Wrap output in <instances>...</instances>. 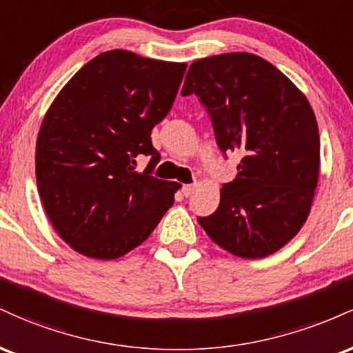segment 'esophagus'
I'll list each match as a JSON object with an SVG mask.
<instances>
[{"label":"esophagus","mask_w":353,"mask_h":353,"mask_svg":"<svg viewBox=\"0 0 353 353\" xmlns=\"http://www.w3.org/2000/svg\"><path fill=\"white\" fill-rule=\"evenodd\" d=\"M192 192H194V185H190V184H185V185H182V194H184L185 197L192 196Z\"/></svg>","instance_id":"obj_1"}]
</instances>
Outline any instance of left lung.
<instances>
[{
  "label": "left lung",
  "mask_w": 353,
  "mask_h": 353,
  "mask_svg": "<svg viewBox=\"0 0 353 353\" xmlns=\"http://www.w3.org/2000/svg\"><path fill=\"white\" fill-rule=\"evenodd\" d=\"M181 94L199 98L219 149L241 157L216 212L197 219L202 229L237 257L277 252L305 224L317 188L320 137L309 101L274 64L250 52L194 61Z\"/></svg>",
  "instance_id": "obj_1"
}]
</instances>
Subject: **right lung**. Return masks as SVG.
Here are the masks:
<instances>
[{"label": "right lung", "mask_w": 353, "mask_h": 353, "mask_svg": "<svg viewBox=\"0 0 353 353\" xmlns=\"http://www.w3.org/2000/svg\"><path fill=\"white\" fill-rule=\"evenodd\" d=\"M185 63L101 52L59 91L36 143V182L52 228L76 252L111 261L151 236L181 184L152 176L151 131L168 116ZM139 155L150 157L143 173Z\"/></svg>", "instance_id": "add662e5"}]
</instances>
